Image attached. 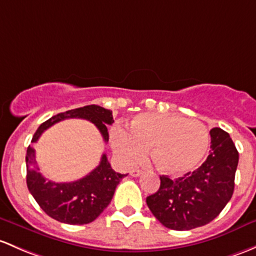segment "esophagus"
<instances>
[{
  "label": "esophagus",
  "instance_id": "obj_1",
  "mask_svg": "<svg viewBox=\"0 0 256 256\" xmlns=\"http://www.w3.org/2000/svg\"><path fill=\"white\" fill-rule=\"evenodd\" d=\"M141 174H142V170H140V169H131L130 170L131 176H140Z\"/></svg>",
  "mask_w": 256,
  "mask_h": 256
}]
</instances>
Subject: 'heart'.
Listing matches in <instances>:
<instances>
[{"mask_svg": "<svg viewBox=\"0 0 256 256\" xmlns=\"http://www.w3.org/2000/svg\"><path fill=\"white\" fill-rule=\"evenodd\" d=\"M116 154L136 163L150 148V158L160 173L180 176L195 170L205 158L210 132L202 122L174 114L137 115L130 131L116 128L112 135Z\"/></svg>", "mask_w": 256, "mask_h": 256, "instance_id": "heart-1", "label": "heart"}]
</instances>
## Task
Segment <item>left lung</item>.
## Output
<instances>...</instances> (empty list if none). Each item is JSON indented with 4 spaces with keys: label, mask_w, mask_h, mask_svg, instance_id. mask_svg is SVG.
Listing matches in <instances>:
<instances>
[{
    "label": "left lung",
    "mask_w": 256,
    "mask_h": 256,
    "mask_svg": "<svg viewBox=\"0 0 256 256\" xmlns=\"http://www.w3.org/2000/svg\"><path fill=\"white\" fill-rule=\"evenodd\" d=\"M210 135L211 150L205 162L182 178L162 176L158 192L147 196L153 216L169 230H189L207 224L232 198L238 150L222 128H214Z\"/></svg>",
    "instance_id": "obj_1"
}]
</instances>
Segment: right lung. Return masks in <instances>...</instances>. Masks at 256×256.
Instances as JSON below:
<instances>
[{"instance_id": "add662e5", "label": "right lung", "mask_w": 256, "mask_h": 256, "mask_svg": "<svg viewBox=\"0 0 256 256\" xmlns=\"http://www.w3.org/2000/svg\"><path fill=\"white\" fill-rule=\"evenodd\" d=\"M86 119L96 126L104 142L109 141L108 125L114 122L112 112L99 106H87L60 112L38 128L32 142L42 136L46 128L64 119ZM26 185L38 205L51 218L67 224H87L93 222L109 205L115 189L124 176L112 170L106 154L102 156L99 166L88 176L72 182H55L46 180L39 173L34 160V148L29 146L26 156Z\"/></svg>"}]
</instances>
